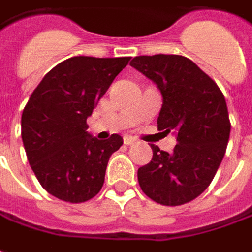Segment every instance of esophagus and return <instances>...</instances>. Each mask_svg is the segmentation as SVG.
<instances>
[{
  "mask_svg": "<svg viewBox=\"0 0 252 252\" xmlns=\"http://www.w3.org/2000/svg\"><path fill=\"white\" fill-rule=\"evenodd\" d=\"M124 144H126V145H134V144H137V139L131 137H126L124 138Z\"/></svg>",
  "mask_w": 252,
  "mask_h": 252,
  "instance_id": "obj_1",
  "label": "esophagus"
}]
</instances>
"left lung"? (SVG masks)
<instances>
[{
    "mask_svg": "<svg viewBox=\"0 0 252 252\" xmlns=\"http://www.w3.org/2000/svg\"><path fill=\"white\" fill-rule=\"evenodd\" d=\"M131 66L157 83L163 98L158 129L175 132L178 142L170 154L151 145V162L138 169L139 186L163 206L191 202L209 188L224 158L231 129L224 94L185 56H137Z\"/></svg>",
    "mask_w": 252,
    "mask_h": 252,
    "instance_id": "obj_1",
    "label": "left lung"
}]
</instances>
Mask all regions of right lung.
I'll use <instances>...</instances> for the list:
<instances>
[{
  "instance_id": "add662e5",
  "label": "right lung",
  "mask_w": 252,
  "mask_h": 252,
  "mask_svg": "<svg viewBox=\"0 0 252 252\" xmlns=\"http://www.w3.org/2000/svg\"><path fill=\"white\" fill-rule=\"evenodd\" d=\"M129 59H66L46 73L24 108L21 135L29 165L42 188L63 202H87L104 185L108 159L123 138H93L87 117Z\"/></svg>"
}]
</instances>
